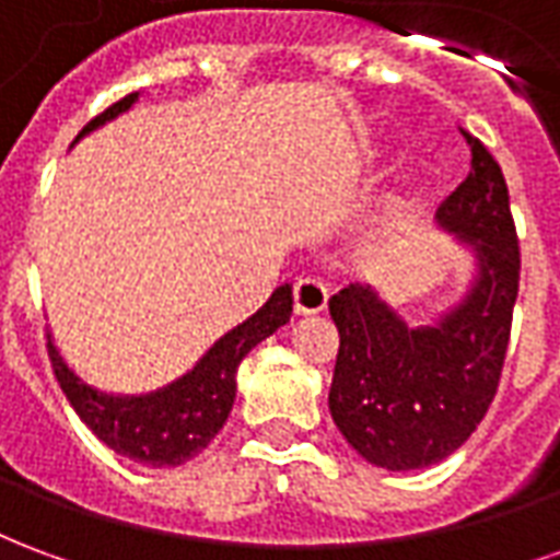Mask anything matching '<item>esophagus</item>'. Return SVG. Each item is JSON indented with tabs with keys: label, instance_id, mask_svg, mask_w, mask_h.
Segmentation results:
<instances>
[{
	"label": "esophagus",
	"instance_id": "obj_1",
	"mask_svg": "<svg viewBox=\"0 0 560 560\" xmlns=\"http://www.w3.org/2000/svg\"><path fill=\"white\" fill-rule=\"evenodd\" d=\"M327 284L317 279H300L296 281V288H293V308H296V315H317V312H324L327 308Z\"/></svg>",
	"mask_w": 560,
	"mask_h": 560
}]
</instances>
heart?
<instances>
[{
	"instance_id": "obj_1",
	"label": "heart",
	"mask_w": 560,
	"mask_h": 560,
	"mask_svg": "<svg viewBox=\"0 0 560 560\" xmlns=\"http://www.w3.org/2000/svg\"><path fill=\"white\" fill-rule=\"evenodd\" d=\"M408 209H411V197L408 195H399V197H393V200H387V207L381 209V212L375 215V221H372V233H377V236H387V233H393L396 228H399L401 221H405Z\"/></svg>"
}]
</instances>
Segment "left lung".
Returning <instances> with one entry per match:
<instances>
[{"mask_svg":"<svg viewBox=\"0 0 560 560\" xmlns=\"http://www.w3.org/2000/svg\"><path fill=\"white\" fill-rule=\"evenodd\" d=\"M465 135V131H462ZM470 173L438 209V224L474 257L468 291L432 324H408L353 281L329 300L339 357L329 413L345 441L377 468H429L465 444L501 381L518 293V240L504 173L480 140Z\"/></svg>","mask_w":560,"mask_h":560,"instance_id":"left-lung-1","label":"left lung"}]
</instances>
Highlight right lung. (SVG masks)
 Wrapping results in <instances>:
<instances>
[{
    "instance_id": "add662e5",
    "label": "right lung",
    "mask_w": 560,
    "mask_h": 560,
    "mask_svg": "<svg viewBox=\"0 0 560 560\" xmlns=\"http://www.w3.org/2000/svg\"><path fill=\"white\" fill-rule=\"evenodd\" d=\"M138 98L140 92H131L122 102L107 107L80 131L74 143L131 110V104ZM291 284H281L255 315L228 329L185 375L171 381L167 387L138 393V396L104 393L86 384L62 360L54 336H47V351H50L59 387L80 420L98 434V441H104L119 456L140 462L147 468H176L188 458H195L200 450H207L209 441L221 432L236 399V369L243 363V357L260 341L269 339L276 329L284 327L291 320Z\"/></svg>"
}]
</instances>
